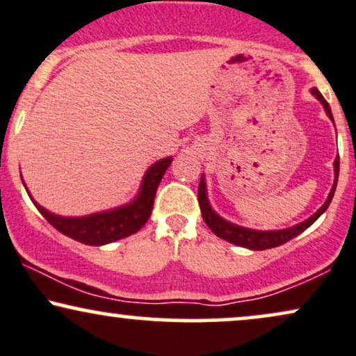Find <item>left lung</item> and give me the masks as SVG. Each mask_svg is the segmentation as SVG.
<instances>
[{
    "label": "left lung",
    "mask_w": 356,
    "mask_h": 356,
    "mask_svg": "<svg viewBox=\"0 0 356 356\" xmlns=\"http://www.w3.org/2000/svg\"><path fill=\"white\" fill-rule=\"evenodd\" d=\"M310 92L322 102L325 113L330 119L333 121V114L332 109H330L328 102L325 101V97L322 96V92L318 91L316 88H312ZM338 170H340V159H335L333 162V172H335V181H333L332 191L325 200V204L322 207L316 211L314 216L308 217L307 220L300 222V224L292 225V227H286V229H280V230H255V229H247V227L237 225L234 222L225 220L224 217H220L219 213L212 209L211 202H209V197H207V184H205V175H200V184H199V204H200V212H202L204 222L209 225V229L212 230L217 237L224 238V241L234 243V245L238 247H245L250 248V250H265V248H273L282 245V243L292 241L293 237L300 235L303 230H307L314 222L318 219L322 213L327 211L330 202H332L333 194H335L337 189V182H338Z\"/></svg>",
    "instance_id": "obj_1"
}]
</instances>
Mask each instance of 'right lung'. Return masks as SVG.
I'll list each match as a JSON object with an SVG mask.
<instances>
[{
    "label": "right lung",
    "mask_w": 356,
    "mask_h": 356,
    "mask_svg": "<svg viewBox=\"0 0 356 356\" xmlns=\"http://www.w3.org/2000/svg\"><path fill=\"white\" fill-rule=\"evenodd\" d=\"M170 162H172V157H164V159L154 162L145 170L139 192H137V195L131 202L109 209V211L89 213V216L83 217H64L49 212L48 209H44L33 199L26 186H24V189H26L29 199L36 205L38 211L41 212V216L56 230H59L61 234L81 243H86V245L99 247L119 241V238L129 237V235L136 234L147 222L152 212L157 187H159L162 181V175L169 169Z\"/></svg>",
    "instance_id": "obj_1"
}]
</instances>
